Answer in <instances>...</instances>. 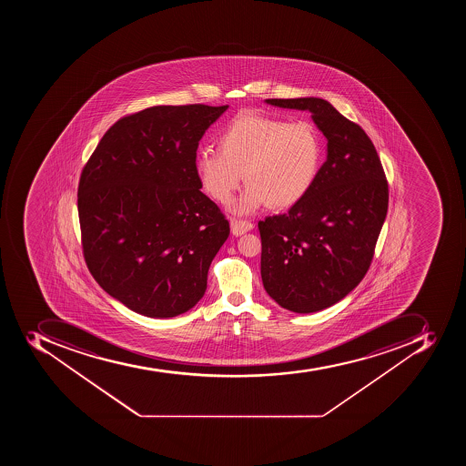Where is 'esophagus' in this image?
<instances>
[{
	"label": "esophagus",
	"mask_w": 466,
	"mask_h": 466,
	"mask_svg": "<svg viewBox=\"0 0 466 466\" xmlns=\"http://www.w3.org/2000/svg\"><path fill=\"white\" fill-rule=\"evenodd\" d=\"M230 228L233 236H242L245 235L246 231L252 230L253 224L250 223V221L236 220V218H231Z\"/></svg>",
	"instance_id": "obj_1"
}]
</instances>
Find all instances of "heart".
<instances>
[{
	"label": "heart",
	"instance_id": "b5f03b06",
	"mask_svg": "<svg viewBox=\"0 0 466 466\" xmlns=\"http://www.w3.org/2000/svg\"><path fill=\"white\" fill-rule=\"evenodd\" d=\"M320 163L322 141L310 122L249 112L226 127L220 151H198L195 170L202 187L221 204L230 201L245 175L248 187L230 209L246 216L265 206H296L312 189Z\"/></svg>",
	"mask_w": 466,
	"mask_h": 466
}]
</instances>
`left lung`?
<instances>
[{"label": "left lung", "instance_id": "left-lung-1", "mask_svg": "<svg viewBox=\"0 0 466 466\" xmlns=\"http://www.w3.org/2000/svg\"><path fill=\"white\" fill-rule=\"evenodd\" d=\"M265 103L308 110L328 141L309 194L286 214L258 223L267 293L291 312H319L351 293L370 267L388 213V182L371 139L328 100Z\"/></svg>", "mask_w": 466, "mask_h": 466}]
</instances>
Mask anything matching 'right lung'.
<instances>
[{
	"mask_svg": "<svg viewBox=\"0 0 466 466\" xmlns=\"http://www.w3.org/2000/svg\"><path fill=\"white\" fill-rule=\"evenodd\" d=\"M226 106H153L107 129L81 172L86 264L132 312L167 319L201 300L228 221L195 170L199 139Z\"/></svg>",
	"mask_w": 466,
	"mask_h": 466,
	"instance_id": "1",
	"label": "right lung"
}]
</instances>
